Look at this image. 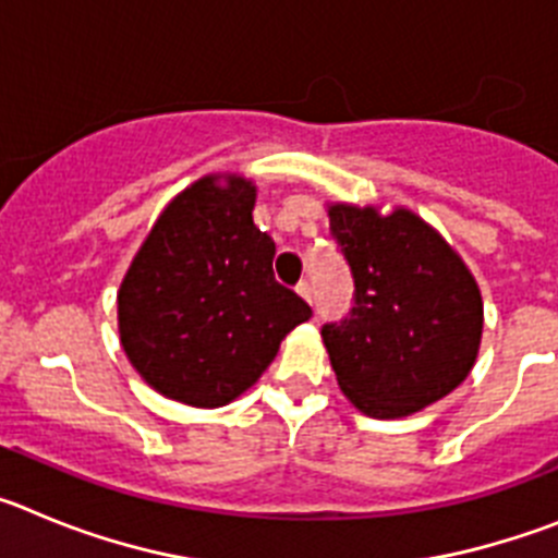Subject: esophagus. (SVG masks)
Wrapping results in <instances>:
<instances>
[{"mask_svg":"<svg viewBox=\"0 0 558 558\" xmlns=\"http://www.w3.org/2000/svg\"><path fill=\"white\" fill-rule=\"evenodd\" d=\"M295 290H299V295H302V299H307V302L313 304V284H310L307 279H302V282L295 284Z\"/></svg>","mask_w":558,"mask_h":558,"instance_id":"esophagus-1","label":"esophagus"}]
</instances>
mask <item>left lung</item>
Here are the masks:
<instances>
[{"instance_id":"obj_1","label":"left lung","mask_w":558,"mask_h":558,"mask_svg":"<svg viewBox=\"0 0 558 558\" xmlns=\"http://www.w3.org/2000/svg\"><path fill=\"white\" fill-rule=\"evenodd\" d=\"M329 234L354 279L352 310L322 327L340 391L366 416L397 418L461 386L483 332L461 256L408 209L338 204Z\"/></svg>"}]
</instances>
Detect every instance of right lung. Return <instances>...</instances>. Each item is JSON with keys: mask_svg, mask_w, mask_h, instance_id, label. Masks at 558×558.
<instances>
[{"mask_svg": "<svg viewBox=\"0 0 558 558\" xmlns=\"http://www.w3.org/2000/svg\"><path fill=\"white\" fill-rule=\"evenodd\" d=\"M256 190L201 179L147 234L120 288V338L159 393L218 408L263 377L284 335L313 315L274 279L276 243L254 226Z\"/></svg>", "mask_w": 558, "mask_h": 558, "instance_id": "right-lung-1", "label": "right lung"}]
</instances>
